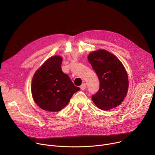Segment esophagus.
Returning <instances> with one entry per match:
<instances>
[{"label":"esophagus","instance_id":"esophagus-1","mask_svg":"<svg viewBox=\"0 0 155 155\" xmlns=\"http://www.w3.org/2000/svg\"><path fill=\"white\" fill-rule=\"evenodd\" d=\"M80 88H81V90H82V91H84V89L85 88V87H86V84H85V83H83L82 85H80Z\"/></svg>","mask_w":155,"mask_h":155}]
</instances>
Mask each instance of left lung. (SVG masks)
<instances>
[{
    "label": "left lung",
    "instance_id": "left-lung-1",
    "mask_svg": "<svg viewBox=\"0 0 155 155\" xmlns=\"http://www.w3.org/2000/svg\"><path fill=\"white\" fill-rule=\"evenodd\" d=\"M88 60L100 82V88L92 97L96 106L108 110L117 107L126 97L129 81L124 65L111 53L99 50L88 54Z\"/></svg>",
    "mask_w": 155,
    "mask_h": 155
}]
</instances>
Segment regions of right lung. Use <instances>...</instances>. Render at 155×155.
<instances>
[{
	"instance_id": "1",
	"label": "right lung",
	"mask_w": 155,
	"mask_h": 155,
	"mask_svg": "<svg viewBox=\"0 0 155 155\" xmlns=\"http://www.w3.org/2000/svg\"><path fill=\"white\" fill-rule=\"evenodd\" d=\"M62 58L53 56L35 72L32 79L31 93L38 106L49 112H58L70 102L72 95L80 91L68 75L61 70Z\"/></svg>"
}]
</instances>
